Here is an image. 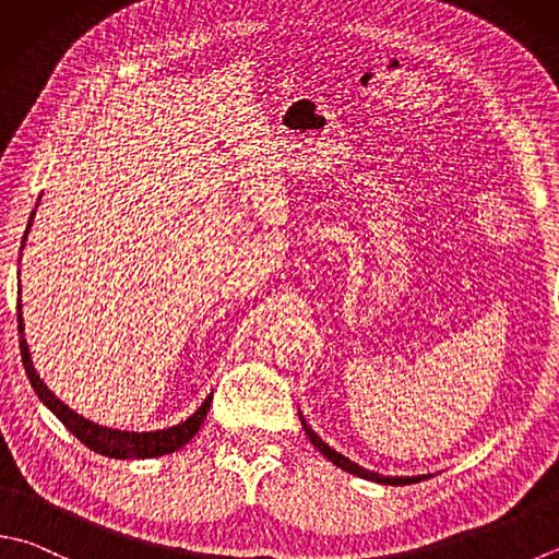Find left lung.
I'll return each instance as SVG.
<instances>
[{"instance_id": "obj_1", "label": "left lung", "mask_w": 559, "mask_h": 559, "mask_svg": "<svg viewBox=\"0 0 559 559\" xmlns=\"http://www.w3.org/2000/svg\"><path fill=\"white\" fill-rule=\"evenodd\" d=\"M299 418H301V426H304V430H307V436H309V440L313 443V448L319 450V452H323V457H329L335 467L350 472V475H355V477L370 479V481H377V484H394V487H402V484H416V481H420V479H428L426 475H420V477H384V475H379V472L365 469V467L357 465V462H353V460H347L345 455H341V452H335L331 445H325L323 440H321L319 436H316L313 430L309 428V424H307V420H304L301 414H299Z\"/></svg>"}]
</instances>
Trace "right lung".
<instances>
[{
  "instance_id": "1",
  "label": "right lung",
  "mask_w": 559,
  "mask_h": 559,
  "mask_svg": "<svg viewBox=\"0 0 559 559\" xmlns=\"http://www.w3.org/2000/svg\"><path fill=\"white\" fill-rule=\"evenodd\" d=\"M34 214L28 218V228L34 224ZM28 228L24 234V243H26ZM21 250H24V246H21ZM19 333H21V360H24L28 382L34 386V392L38 394L40 402H44L52 414L62 420V426H66L70 433L80 440V443H84L94 452H99V455H107L114 460H145V457L170 455V452L180 450L197 436V430L202 428L204 418L209 414V406H212V396H206L204 404L199 406L187 420H182V424H177L173 428H163V430H145V433H135V430H116V428L92 424V420L75 414L68 404H62L60 399L44 384V379L38 377L34 360H31L28 343L24 338V319H21V313H19Z\"/></svg>"
}]
</instances>
